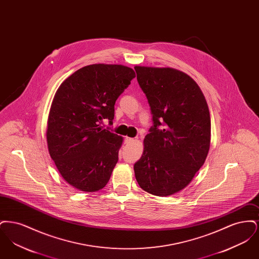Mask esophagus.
Returning <instances> with one entry per match:
<instances>
[{
    "label": "esophagus",
    "instance_id": "1",
    "mask_svg": "<svg viewBox=\"0 0 259 259\" xmlns=\"http://www.w3.org/2000/svg\"><path fill=\"white\" fill-rule=\"evenodd\" d=\"M134 141H135V139H133V138H129V137H126V138L124 139V143H125L126 145H130V144H132V143H134Z\"/></svg>",
    "mask_w": 259,
    "mask_h": 259
}]
</instances>
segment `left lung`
Segmentation results:
<instances>
[{
    "mask_svg": "<svg viewBox=\"0 0 259 259\" xmlns=\"http://www.w3.org/2000/svg\"><path fill=\"white\" fill-rule=\"evenodd\" d=\"M135 71L153 122L134 165L136 180L150 194L172 195L189 185L207 158L209 108L200 87L185 73L141 66Z\"/></svg>",
    "mask_w": 259,
    "mask_h": 259,
    "instance_id": "left-lung-1",
    "label": "left lung"
}]
</instances>
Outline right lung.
I'll return each instance as SVG.
<instances>
[{
    "label": "right lung",
    "mask_w": 259,
    "mask_h": 259,
    "mask_svg": "<svg viewBox=\"0 0 259 259\" xmlns=\"http://www.w3.org/2000/svg\"><path fill=\"white\" fill-rule=\"evenodd\" d=\"M122 65L85 66L62 82L50 108L47 140L64 180L94 192L105 187L118 161L122 138L99 126L112 125L114 104L135 77Z\"/></svg>",
    "instance_id": "right-lung-1"
}]
</instances>
